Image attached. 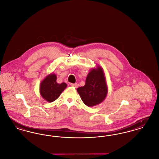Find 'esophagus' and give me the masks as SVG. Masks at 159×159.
Wrapping results in <instances>:
<instances>
[{"label": "esophagus", "mask_w": 159, "mask_h": 159, "mask_svg": "<svg viewBox=\"0 0 159 159\" xmlns=\"http://www.w3.org/2000/svg\"><path fill=\"white\" fill-rule=\"evenodd\" d=\"M70 86L74 87L75 88H77L78 87V84H70Z\"/></svg>", "instance_id": "esophagus-1"}]
</instances>
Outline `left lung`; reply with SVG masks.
I'll list each match as a JSON object with an SVG mask.
<instances>
[{
	"mask_svg": "<svg viewBox=\"0 0 159 159\" xmlns=\"http://www.w3.org/2000/svg\"><path fill=\"white\" fill-rule=\"evenodd\" d=\"M84 103L89 107L102 103L108 94V86L103 68L98 66L90 70L87 76L85 84L77 89Z\"/></svg>",
	"mask_w": 159,
	"mask_h": 159,
	"instance_id": "1",
	"label": "left lung"
}]
</instances>
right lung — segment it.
<instances>
[{
    "instance_id": "right-lung-1",
    "label": "right lung",
    "mask_w": 159,
    "mask_h": 159,
    "mask_svg": "<svg viewBox=\"0 0 159 159\" xmlns=\"http://www.w3.org/2000/svg\"><path fill=\"white\" fill-rule=\"evenodd\" d=\"M57 76L50 74L47 76L40 84L39 93L42 98L48 102H52L59 98L60 95L66 88L65 83H57Z\"/></svg>"
}]
</instances>
